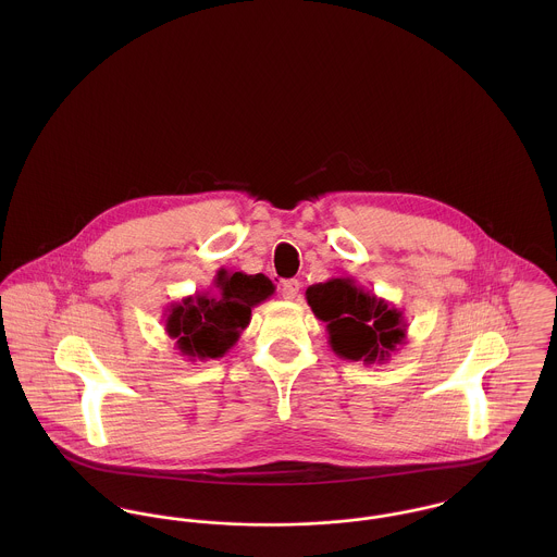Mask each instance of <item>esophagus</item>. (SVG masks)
I'll return each mask as SVG.
<instances>
[{
  "label": "esophagus",
  "instance_id": "1",
  "mask_svg": "<svg viewBox=\"0 0 557 557\" xmlns=\"http://www.w3.org/2000/svg\"><path fill=\"white\" fill-rule=\"evenodd\" d=\"M281 294L285 300H296L298 294H300V283L296 278H289V281H283L281 285Z\"/></svg>",
  "mask_w": 557,
  "mask_h": 557
}]
</instances>
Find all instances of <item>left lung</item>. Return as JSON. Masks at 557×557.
Returning <instances> with one entry per match:
<instances>
[{
	"mask_svg": "<svg viewBox=\"0 0 557 557\" xmlns=\"http://www.w3.org/2000/svg\"><path fill=\"white\" fill-rule=\"evenodd\" d=\"M307 302L315 318L325 321L327 343L343 360L384 364L407 341L403 311L360 287L351 276L311 285Z\"/></svg>",
	"mask_w": 557,
	"mask_h": 557,
	"instance_id": "obj_1",
	"label": "left lung"
}]
</instances>
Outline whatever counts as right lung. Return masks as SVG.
Instances as JSON below:
<instances>
[{"label": "right lung", "instance_id": "1", "mask_svg": "<svg viewBox=\"0 0 557 557\" xmlns=\"http://www.w3.org/2000/svg\"><path fill=\"white\" fill-rule=\"evenodd\" d=\"M214 287L171 302L162 313L164 332L188 360L223 358L250 323V309L274 294V283L263 274H244L221 268Z\"/></svg>", "mask_w": 557, "mask_h": 557}]
</instances>
